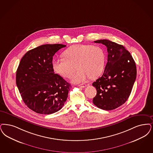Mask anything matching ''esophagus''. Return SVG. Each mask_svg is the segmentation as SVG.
I'll return each instance as SVG.
<instances>
[{
  "mask_svg": "<svg viewBox=\"0 0 153 153\" xmlns=\"http://www.w3.org/2000/svg\"><path fill=\"white\" fill-rule=\"evenodd\" d=\"M78 86H79V87L84 88H85L86 86V84H79V85Z\"/></svg>",
  "mask_w": 153,
  "mask_h": 153,
  "instance_id": "1",
  "label": "esophagus"
}]
</instances>
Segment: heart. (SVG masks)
Returning <instances> with one entry per match:
<instances>
[{
	"label": "heart",
	"mask_w": 153,
	"mask_h": 153,
	"mask_svg": "<svg viewBox=\"0 0 153 153\" xmlns=\"http://www.w3.org/2000/svg\"><path fill=\"white\" fill-rule=\"evenodd\" d=\"M64 58L54 60L52 67L56 73L65 78H70L77 69H79L72 79L74 83L85 81L90 77H97L104 70L105 55L98 46L89 44H76L64 52Z\"/></svg>",
	"instance_id": "heart-1"
}]
</instances>
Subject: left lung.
Listing matches in <instances>:
<instances>
[{"instance_id": "obj_1", "label": "left lung", "mask_w": 153, "mask_h": 153, "mask_svg": "<svg viewBox=\"0 0 153 153\" xmlns=\"http://www.w3.org/2000/svg\"><path fill=\"white\" fill-rule=\"evenodd\" d=\"M94 42L105 45L108 55L104 74L92 84L97 90L93 102L101 109L113 110L128 99L136 79L135 63L122 45L106 39Z\"/></svg>"}]
</instances>
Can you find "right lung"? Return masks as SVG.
Wrapping results in <instances>:
<instances>
[{"instance_id":"right-lung-1","label":"right lung","mask_w":153,"mask_h":153,"mask_svg":"<svg viewBox=\"0 0 153 153\" xmlns=\"http://www.w3.org/2000/svg\"><path fill=\"white\" fill-rule=\"evenodd\" d=\"M66 46L42 45L28 51L19 63L16 75L19 91L25 104L37 113H54L67 100L71 85L52 67L55 53Z\"/></svg>"}]
</instances>
